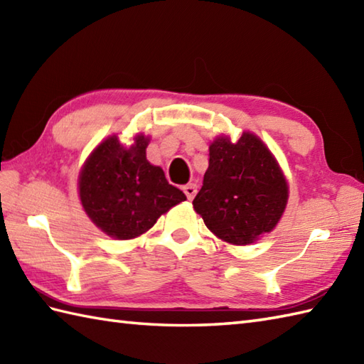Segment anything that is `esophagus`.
I'll list each match as a JSON object with an SVG mask.
<instances>
[{"label":"esophagus","mask_w":364,"mask_h":364,"mask_svg":"<svg viewBox=\"0 0 364 364\" xmlns=\"http://www.w3.org/2000/svg\"><path fill=\"white\" fill-rule=\"evenodd\" d=\"M183 192L186 194L188 200H192L197 194V184H194V183L186 184V186H183Z\"/></svg>","instance_id":"obj_1"}]
</instances>
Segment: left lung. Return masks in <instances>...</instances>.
<instances>
[{
  "instance_id": "left-lung-1",
  "label": "left lung",
  "mask_w": 364,
  "mask_h": 364,
  "mask_svg": "<svg viewBox=\"0 0 364 364\" xmlns=\"http://www.w3.org/2000/svg\"><path fill=\"white\" fill-rule=\"evenodd\" d=\"M289 188L277 159L258 136L237 142L219 136L210 145V166L194 210L222 241L247 245L282 219Z\"/></svg>"
}]
</instances>
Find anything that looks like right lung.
Returning a JSON list of instances; mask_svg holds the SVG:
<instances>
[{"label": "right lung", "instance_id": "obj_1", "mask_svg": "<svg viewBox=\"0 0 364 364\" xmlns=\"http://www.w3.org/2000/svg\"><path fill=\"white\" fill-rule=\"evenodd\" d=\"M150 137L137 134L127 149L109 136L90 153L80 172L84 211L114 239H133L149 231L161 214L186 200L168 184L162 168L146 161Z\"/></svg>", "mask_w": 364, "mask_h": 364}]
</instances>
